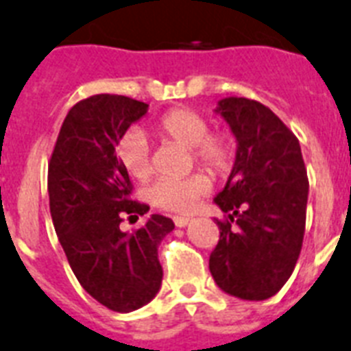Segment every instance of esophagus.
<instances>
[{"label":"esophagus","instance_id":"obj_1","mask_svg":"<svg viewBox=\"0 0 351 351\" xmlns=\"http://www.w3.org/2000/svg\"><path fill=\"white\" fill-rule=\"evenodd\" d=\"M173 221H175L176 227H185V225L191 221V218H187V216H175V218H173Z\"/></svg>","mask_w":351,"mask_h":351}]
</instances>
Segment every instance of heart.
I'll return each mask as SVG.
<instances>
[{"label": "heart", "instance_id": "heart-1", "mask_svg": "<svg viewBox=\"0 0 351 351\" xmlns=\"http://www.w3.org/2000/svg\"><path fill=\"white\" fill-rule=\"evenodd\" d=\"M153 130L162 136L189 147L193 162L210 175H223L230 169L236 156L234 136L229 131L209 130L207 117L191 108H173L162 113ZM115 155L122 167L136 180L151 175V147L141 130H128L115 144ZM209 191V178L191 175L185 178H162L149 189L151 204L158 209L187 215Z\"/></svg>", "mask_w": 351, "mask_h": 351}]
</instances>
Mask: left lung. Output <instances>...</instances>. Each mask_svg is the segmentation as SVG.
<instances>
[{
  "label": "left lung",
  "instance_id": "obj_1",
  "mask_svg": "<svg viewBox=\"0 0 351 351\" xmlns=\"http://www.w3.org/2000/svg\"><path fill=\"white\" fill-rule=\"evenodd\" d=\"M238 141L209 270L223 292L249 301L278 294L303 247L308 176L298 136L274 111L245 97L218 108Z\"/></svg>",
  "mask_w": 351,
  "mask_h": 351
}]
</instances>
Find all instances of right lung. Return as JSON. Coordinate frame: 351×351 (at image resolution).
I'll return each instance as SVG.
<instances>
[{
	"label": "right lung",
	"mask_w": 351,
	"mask_h": 351,
	"mask_svg": "<svg viewBox=\"0 0 351 351\" xmlns=\"http://www.w3.org/2000/svg\"><path fill=\"white\" fill-rule=\"evenodd\" d=\"M146 102L124 95H92L73 104L48 162L50 215L73 274L88 294L113 312H133L160 290L158 245L175 229L171 218L153 215L146 225L122 232L121 223L146 215L133 200L128 171L115 144Z\"/></svg>",
	"instance_id": "add662e5"
}]
</instances>
